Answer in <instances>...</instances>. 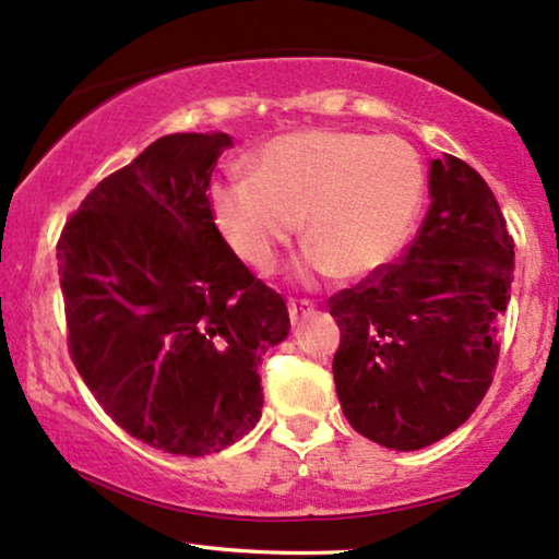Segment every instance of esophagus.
Returning <instances> with one entry per match:
<instances>
[{"label": "esophagus", "mask_w": 559, "mask_h": 559, "mask_svg": "<svg viewBox=\"0 0 559 559\" xmlns=\"http://www.w3.org/2000/svg\"><path fill=\"white\" fill-rule=\"evenodd\" d=\"M314 311V301L309 299H288V314H292V319L296 322L299 317H307Z\"/></svg>", "instance_id": "obj_1"}]
</instances>
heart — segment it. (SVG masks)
<instances>
[{
	"mask_svg": "<svg viewBox=\"0 0 559 559\" xmlns=\"http://www.w3.org/2000/svg\"><path fill=\"white\" fill-rule=\"evenodd\" d=\"M424 197V168L399 138L304 130L267 143L255 174L212 186L219 233L237 255L271 271L299 229L309 245L301 267L362 278L404 248Z\"/></svg>",
	"mask_w": 559,
	"mask_h": 559,
	"instance_id": "obj_1",
	"label": "heart"
}]
</instances>
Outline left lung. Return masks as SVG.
<instances>
[{"instance_id":"left-lung-1","label":"left lung","mask_w":559,"mask_h":559,"mask_svg":"<svg viewBox=\"0 0 559 559\" xmlns=\"http://www.w3.org/2000/svg\"><path fill=\"white\" fill-rule=\"evenodd\" d=\"M431 204L404 255L330 296L332 373L347 421L421 450L467 421L493 383L511 299L513 237L478 170L431 160Z\"/></svg>"}]
</instances>
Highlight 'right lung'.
I'll return each mask as SVG.
<instances>
[{
    "label": "right lung",
    "instance_id": "obj_1",
    "mask_svg": "<svg viewBox=\"0 0 559 559\" xmlns=\"http://www.w3.org/2000/svg\"><path fill=\"white\" fill-rule=\"evenodd\" d=\"M225 132L155 140L86 193L58 237L69 353L99 406L174 455L219 452L255 427L260 357L286 301L214 225Z\"/></svg>",
    "mask_w": 559,
    "mask_h": 559
}]
</instances>
